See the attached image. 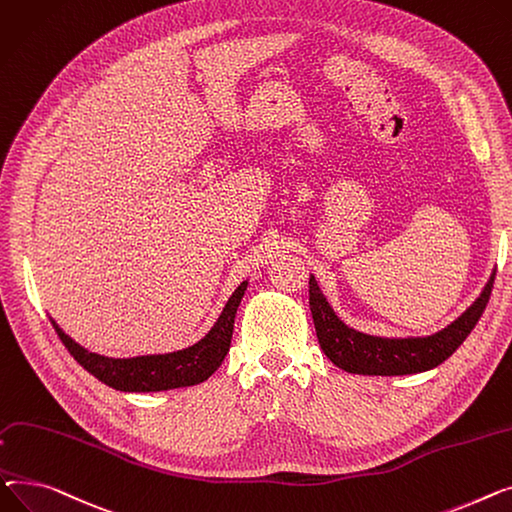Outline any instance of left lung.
I'll return each instance as SVG.
<instances>
[{"label": "left lung", "instance_id": "obj_1", "mask_svg": "<svg viewBox=\"0 0 512 512\" xmlns=\"http://www.w3.org/2000/svg\"><path fill=\"white\" fill-rule=\"evenodd\" d=\"M494 287V275L475 304L453 324L432 337L382 339L370 337L345 326L330 310L316 279L310 277V310L316 335L326 357L345 372L368 376H403L440 366L453 355L482 318Z\"/></svg>", "mask_w": 512, "mask_h": 512}]
</instances>
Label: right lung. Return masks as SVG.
<instances>
[{
  "instance_id": "add662e5",
  "label": "right lung",
  "mask_w": 512,
  "mask_h": 512,
  "mask_svg": "<svg viewBox=\"0 0 512 512\" xmlns=\"http://www.w3.org/2000/svg\"><path fill=\"white\" fill-rule=\"evenodd\" d=\"M246 287L248 281H244L235 289L217 324L202 341L184 351L165 355H142L130 359L103 357L97 353H90L78 343H74L53 320L51 324L57 337L62 339V343L72 353L76 362L86 372H90L115 390H126V393H155V390L192 386L204 382L225 359L231 347L235 312L239 302H242Z\"/></svg>"
}]
</instances>
